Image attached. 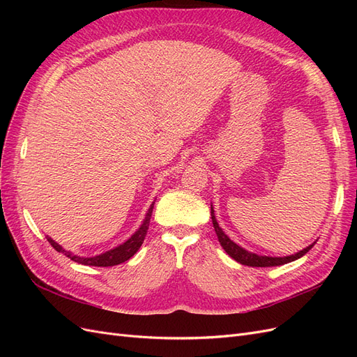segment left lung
Returning a JSON list of instances; mask_svg holds the SVG:
<instances>
[{
  "label": "left lung",
  "instance_id": "8db88e82",
  "mask_svg": "<svg viewBox=\"0 0 357 357\" xmlns=\"http://www.w3.org/2000/svg\"><path fill=\"white\" fill-rule=\"evenodd\" d=\"M211 220H213V226H214V231L215 235H218L219 243L223 247V250L228 253L232 259H235L236 262H240L243 265L247 266H278V265H284L289 262H294L296 259L304 256L307 252L311 250V247L314 245L316 243L310 244L308 247H305L304 250H301L295 255H290V256H284V257H271V256H259L256 253L252 252H247L245 248H243L241 245L235 244L228 235L223 232V229L219 226L218 220H215V215H214V210H213V205H211Z\"/></svg>",
  "mask_w": 357,
  "mask_h": 357
}]
</instances>
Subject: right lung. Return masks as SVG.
Segmentation results:
<instances>
[{
    "label": "right lung",
    "mask_w": 357,
    "mask_h": 357,
    "mask_svg": "<svg viewBox=\"0 0 357 357\" xmlns=\"http://www.w3.org/2000/svg\"><path fill=\"white\" fill-rule=\"evenodd\" d=\"M153 205H155V202H152V205H150V208H149L146 218L143 220V225L139 226V228L135 231V234L131 236V238H129L128 241H125L123 244L117 245V247L112 248V250L105 252V253H101L98 256L80 257L77 255H73L71 252H67L66 248H62L55 240H52L50 236H46V238H47L50 245L55 248L56 252L66 255L67 257H70L71 261H74V262L82 264V265H89V266H114V265H119V264L128 261L129 257H132L138 252V248L142 247V244H143V241L146 238L147 229H149L150 218H152Z\"/></svg>",
    "instance_id": "add662e5"
}]
</instances>
